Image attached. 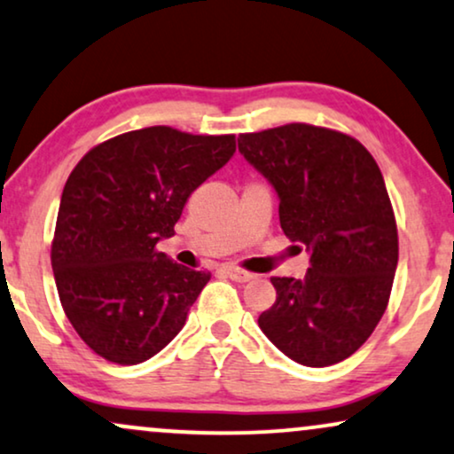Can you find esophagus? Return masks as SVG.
Returning <instances> with one entry per match:
<instances>
[{"instance_id":"34e87169","label":"esophagus","mask_w":454,"mask_h":454,"mask_svg":"<svg viewBox=\"0 0 454 454\" xmlns=\"http://www.w3.org/2000/svg\"><path fill=\"white\" fill-rule=\"evenodd\" d=\"M223 273L231 279H236V282H250V279L254 278V273L246 271L242 267H236V265H223Z\"/></svg>"}]
</instances>
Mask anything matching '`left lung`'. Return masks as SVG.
<instances>
[{"label": "left lung", "instance_id": "8db88e82", "mask_svg": "<svg viewBox=\"0 0 454 454\" xmlns=\"http://www.w3.org/2000/svg\"><path fill=\"white\" fill-rule=\"evenodd\" d=\"M238 147L276 189L286 238L311 253L303 279L271 278L276 303L259 326L303 366L343 362L383 317L398 267L381 170L354 137L311 124L239 134Z\"/></svg>", "mask_w": 454, "mask_h": 454}]
</instances>
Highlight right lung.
<instances>
[{"instance_id":"right-lung-1","label":"right lung","mask_w":454,"mask_h":454,"mask_svg":"<svg viewBox=\"0 0 454 454\" xmlns=\"http://www.w3.org/2000/svg\"><path fill=\"white\" fill-rule=\"evenodd\" d=\"M233 153V134L151 126L97 145L73 168L50 259L60 305L94 354L141 364L184 326L210 273L170 261L158 242Z\"/></svg>"}]
</instances>
